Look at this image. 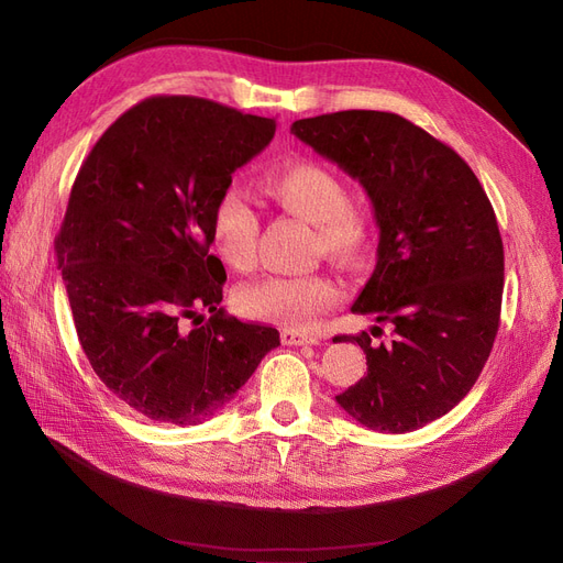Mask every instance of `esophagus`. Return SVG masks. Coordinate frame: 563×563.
<instances>
[{
  "label": "esophagus",
  "instance_id": "34e87169",
  "mask_svg": "<svg viewBox=\"0 0 563 563\" xmlns=\"http://www.w3.org/2000/svg\"><path fill=\"white\" fill-rule=\"evenodd\" d=\"M280 338H283V342L285 345H289V347H301V345H317V340L314 335H308V333H299V331H295V329H285L283 333H280Z\"/></svg>",
  "mask_w": 563,
  "mask_h": 563
}]
</instances>
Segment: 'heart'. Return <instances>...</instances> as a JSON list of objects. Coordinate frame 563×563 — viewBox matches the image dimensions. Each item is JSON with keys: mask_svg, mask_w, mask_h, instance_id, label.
Masks as SVG:
<instances>
[{"mask_svg": "<svg viewBox=\"0 0 563 563\" xmlns=\"http://www.w3.org/2000/svg\"><path fill=\"white\" fill-rule=\"evenodd\" d=\"M260 188L280 209L314 228V255L354 266L371 253L373 216L350 200V186L329 165L317 161L285 163L268 169L260 179ZM257 230V213L236 188L218 195L211 209V246L228 268L249 272L253 266ZM338 299L335 283L320 274L266 276L236 287L234 308L249 320L303 329Z\"/></svg>", "mask_w": 563, "mask_h": 563, "instance_id": "1", "label": "heart"}]
</instances>
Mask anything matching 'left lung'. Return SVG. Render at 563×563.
<instances>
[{
	"label": "left lung",
	"mask_w": 563,
	"mask_h": 563,
	"mask_svg": "<svg viewBox=\"0 0 563 563\" xmlns=\"http://www.w3.org/2000/svg\"><path fill=\"white\" fill-rule=\"evenodd\" d=\"M291 133L358 179L379 228L377 266L352 312L388 324L394 340L333 338L356 342L368 363L335 400L371 430H419L470 394L493 352L504 291L495 209L472 167L400 114L345 110L299 119Z\"/></svg>",
	"instance_id": "obj_1"
}]
</instances>
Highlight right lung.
Returning a JSON list of instances; mask_svg holds the SVG:
<instances>
[{
	"label": "right lung",
	"instance_id": "add662e5",
	"mask_svg": "<svg viewBox=\"0 0 563 563\" xmlns=\"http://www.w3.org/2000/svg\"><path fill=\"white\" fill-rule=\"evenodd\" d=\"M274 133L276 119L152 96L101 135L70 188L55 251L73 322L93 373L146 419H211L280 345L221 308L228 276L209 253L216 198Z\"/></svg>",
	"mask_w": 563,
	"mask_h": 563
}]
</instances>
